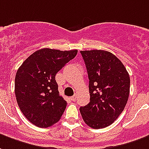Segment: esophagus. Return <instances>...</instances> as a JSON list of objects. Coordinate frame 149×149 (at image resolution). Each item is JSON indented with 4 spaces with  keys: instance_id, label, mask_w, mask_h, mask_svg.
<instances>
[{
    "instance_id": "esophagus-1",
    "label": "esophagus",
    "mask_w": 149,
    "mask_h": 149,
    "mask_svg": "<svg viewBox=\"0 0 149 149\" xmlns=\"http://www.w3.org/2000/svg\"><path fill=\"white\" fill-rule=\"evenodd\" d=\"M70 99H71V100L72 101H75V100H77V96H76V95H73V96H72V97H70Z\"/></svg>"
}]
</instances>
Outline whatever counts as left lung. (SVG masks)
<instances>
[{"mask_svg":"<svg viewBox=\"0 0 149 149\" xmlns=\"http://www.w3.org/2000/svg\"><path fill=\"white\" fill-rule=\"evenodd\" d=\"M89 79L90 102L80 108L87 125L102 129L118 118L127 103L130 79L122 61L111 52L80 51Z\"/></svg>","mask_w":149,"mask_h":149,"instance_id":"1","label":"left lung"}]
</instances>
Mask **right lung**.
I'll return each instance as SVG.
<instances>
[{"label":"right lung","instance_id":"1","mask_svg":"<svg viewBox=\"0 0 149 149\" xmlns=\"http://www.w3.org/2000/svg\"><path fill=\"white\" fill-rule=\"evenodd\" d=\"M77 54V49L43 48L30 55L16 72V101L26 118L36 126L49 127L63 114L67 102L59 95L55 76Z\"/></svg>","mask_w":149,"mask_h":149}]
</instances>
